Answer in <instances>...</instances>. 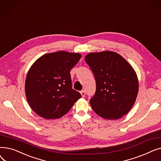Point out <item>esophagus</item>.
Masks as SVG:
<instances>
[{"mask_svg": "<svg viewBox=\"0 0 161 161\" xmlns=\"http://www.w3.org/2000/svg\"><path fill=\"white\" fill-rule=\"evenodd\" d=\"M80 92H81V95L82 97H85V96H86V91H85V90L81 91Z\"/></svg>", "mask_w": 161, "mask_h": 161, "instance_id": "1", "label": "esophagus"}]
</instances>
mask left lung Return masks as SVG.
I'll use <instances>...</instances> for the list:
<instances>
[{
	"mask_svg": "<svg viewBox=\"0 0 161 161\" xmlns=\"http://www.w3.org/2000/svg\"><path fill=\"white\" fill-rule=\"evenodd\" d=\"M85 61L93 72L96 92L89 103L94 112L106 119H117L127 114L136 101L138 80L125 59L110 51L91 53Z\"/></svg>",
	"mask_w": 161,
	"mask_h": 161,
	"instance_id": "8db88e82",
	"label": "left lung"
}]
</instances>
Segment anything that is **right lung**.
Returning a JSON list of instances; mask_svg holds the SVG:
<instances>
[{"mask_svg": "<svg viewBox=\"0 0 161 161\" xmlns=\"http://www.w3.org/2000/svg\"><path fill=\"white\" fill-rule=\"evenodd\" d=\"M81 54L59 52L42 55L33 63L25 80V95L32 110L46 119L63 117L81 97L72 87L70 70Z\"/></svg>", "mask_w": 161, "mask_h": 161, "instance_id": "obj_1", "label": "right lung"}]
</instances>
